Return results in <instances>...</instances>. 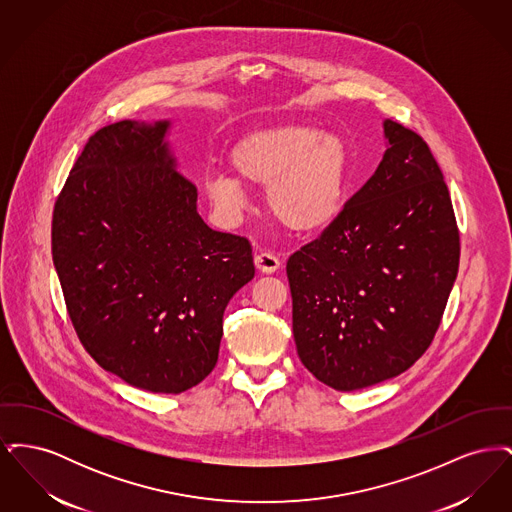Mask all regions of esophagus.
Segmentation results:
<instances>
[{
    "instance_id": "esophagus-1",
    "label": "esophagus",
    "mask_w": 512,
    "mask_h": 512,
    "mask_svg": "<svg viewBox=\"0 0 512 512\" xmlns=\"http://www.w3.org/2000/svg\"><path fill=\"white\" fill-rule=\"evenodd\" d=\"M255 267L259 268L261 272H265V274H272L280 268V259L270 251H259L255 255Z\"/></svg>"
}]
</instances>
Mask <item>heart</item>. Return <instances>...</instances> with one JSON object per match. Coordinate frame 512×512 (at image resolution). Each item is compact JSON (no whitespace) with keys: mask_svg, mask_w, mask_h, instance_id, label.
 I'll use <instances>...</instances> for the list:
<instances>
[{"mask_svg":"<svg viewBox=\"0 0 512 512\" xmlns=\"http://www.w3.org/2000/svg\"><path fill=\"white\" fill-rule=\"evenodd\" d=\"M228 161L245 184L267 186L268 211L293 232L324 230L343 211L349 151L332 132L305 124L261 128L240 138ZM203 186L220 211L244 207V188L234 178L209 174Z\"/></svg>","mask_w":512,"mask_h":512,"instance_id":"b5f03b06","label":"heart"}]
</instances>
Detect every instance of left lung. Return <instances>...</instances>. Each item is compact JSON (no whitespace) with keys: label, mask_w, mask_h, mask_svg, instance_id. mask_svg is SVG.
Masks as SVG:
<instances>
[{"label":"left lung","mask_w":512,"mask_h":512,"mask_svg":"<svg viewBox=\"0 0 512 512\" xmlns=\"http://www.w3.org/2000/svg\"><path fill=\"white\" fill-rule=\"evenodd\" d=\"M384 132L376 172L286 265L297 355L334 390L411 368L434 340L459 272L461 236L438 161L411 128L388 119Z\"/></svg>","instance_id":"8db88e82"}]
</instances>
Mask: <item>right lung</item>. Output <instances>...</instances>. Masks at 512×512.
<instances>
[{
  "label": "right lung",
  "instance_id": "1",
  "mask_svg": "<svg viewBox=\"0 0 512 512\" xmlns=\"http://www.w3.org/2000/svg\"><path fill=\"white\" fill-rule=\"evenodd\" d=\"M169 122L99 128L51 219V255L74 332L126 384L182 393L219 361L222 317L253 276L244 236L211 230L176 171Z\"/></svg>",
  "mask_w": 512,
  "mask_h": 512
}]
</instances>
